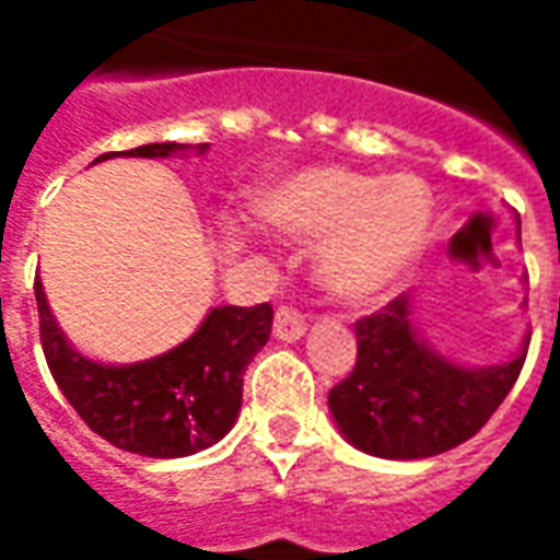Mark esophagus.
<instances>
[{
    "label": "esophagus",
    "instance_id": "obj_1",
    "mask_svg": "<svg viewBox=\"0 0 560 560\" xmlns=\"http://www.w3.org/2000/svg\"><path fill=\"white\" fill-rule=\"evenodd\" d=\"M272 336L281 341H300L305 336V315H300L296 308H279L276 324H272Z\"/></svg>",
    "mask_w": 560,
    "mask_h": 560
}]
</instances>
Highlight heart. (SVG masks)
<instances>
[{"mask_svg":"<svg viewBox=\"0 0 560 560\" xmlns=\"http://www.w3.org/2000/svg\"><path fill=\"white\" fill-rule=\"evenodd\" d=\"M257 212L272 231L315 244V276L339 300L363 303L408 279L432 233V195L411 173L305 167L269 185Z\"/></svg>","mask_w":560,"mask_h":560,"instance_id":"heart-1","label":"heart"}]
</instances>
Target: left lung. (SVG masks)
<instances>
[{
	"label": "left lung",
	"instance_id": "1",
	"mask_svg": "<svg viewBox=\"0 0 560 560\" xmlns=\"http://www.w3.org/2000/svg\"><path fill=\"white\" fill-rule=\"evenodd\" d=\"M357 365L329 389V413L357 450L429 458L468 441L516 384L528 345L510 363L458 365L422 339L411 293L357 324Z\"/></svg>",
	"mask_w": 560,
	"mask_h": 560
}]
</instances>
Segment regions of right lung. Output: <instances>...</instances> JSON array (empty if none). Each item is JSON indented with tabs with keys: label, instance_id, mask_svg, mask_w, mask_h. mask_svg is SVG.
<instances>
[{
	"label": "right lung",
	"instance_id": "1",
	"mask_svg": "<svg viewBox=\"0 0 560 560\" xmlns=\"http://www.w3.org/2000/svg\"><path fill=\"white\" fill-rule=\"evenodd\" d=\"M183 143H147L122 155L167 159ZM197 143V155L207 152ZM114 159L107 152L102 159ZM42 348L50 375L92 432L149 458L191 456L219 444L243 408L245 365L269 341L272 305H219L173 351L131 365H104L78 353L56 324L35 276Z\"/></svg>",
	"mask_w": 560,
	"mask_h": 560
}]
</instances>
